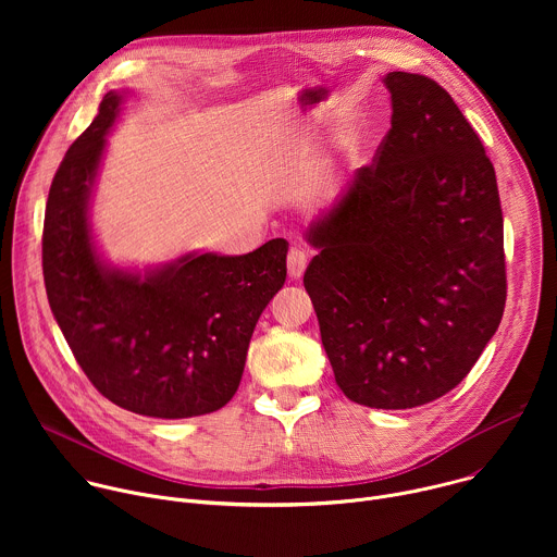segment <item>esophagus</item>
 I'll return each mask as SVG.
<instances>
[{
	"instance_id": "esophagus-1",
	"label": "esophagus",
	"mask_w": 557,
	"mask_h": 557,
	"mask_svg": "<svg viewBox=\"0 0 557 557\" xmlns=\"http://www.w3.org/2000/svg\"><path fill=\"white\" fill-rule=\"evenodd\" d=\"M286 264H288V275H290L293 280H299V277L304 275V271H306L308 253H306L301 247H293V249L288 251Z\"/></svg>"
}]
</instances>
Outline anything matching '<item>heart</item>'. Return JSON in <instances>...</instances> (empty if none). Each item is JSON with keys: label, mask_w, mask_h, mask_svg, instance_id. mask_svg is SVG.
<instances>
[{"label": "heart", "mask_w": 557, "mask_h": 557, "mask_svg": "<svg viewBox=\"0 0 557 557\" xmlns=\"http://www.w3.org/2000/svg\"><path fill=\"white\" fill-rule=\"evenodd\" d=\"M344 147H346L348 151H355V149L359 147V138H357V134H346V136H344Z\"/></svg>", "instance_id": "obj_1"}]
</instances>
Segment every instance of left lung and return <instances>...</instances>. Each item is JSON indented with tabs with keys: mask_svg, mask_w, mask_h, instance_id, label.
<instances>
[{
	"mask_svg": "<svg viewBox=\"0 0 557 557\" xmlns=\"http://www.w3.org/2000/svg\"><path fill=\"white\" fill-rule=\"evenodd\" d=\"M392 127L306 228L304 273L335 381L376 410L454 389L507 299L503 209L485 147L432 78L387 72Z\"/></svg>",
	"mask_w": 557,
	"mask_h": 557,
	"instance_id": "1",
	"label": "left lung"
}]
</instances>
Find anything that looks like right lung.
<instances>
[{
    "label": "right lung",
    "mask_w": 557,
    "mask_h": 557,
    "mask_svg": "<svg viewBox=\"0 0 557 557\" xmlns=\"http://www.w3.org/2000/svg\"><path fill=\"white\" fill-rule=\"evenodd\" d=\"M127 90H110L65 151L44 218V282L54 320L92 385L123 410L189 419L220 410L240 385L262 310L286 280L288 243L247 256L185 253L127 271L95 245L90 200Z\"/></svg>",
    "instance_id": "add662e5"
}]
</instances>
